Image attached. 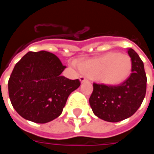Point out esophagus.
<instances>
[{"instance_id": "34e87169", "label": "esophagus", "mask_w": 154, "mask_h": 154, "mask_svg": "<svg viewBox=\"0 0 154 154\" xmlns=\"http://www.w3.org/2000/svg\"><path fill=\"white\" fill-rule=\"evenodd\" d=\"M79 80H80V82L82 83V82H87V77H83V76H81L80 78H79Z\"/></svg>"}]
</instances>
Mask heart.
<instances>
[{"label": "heart", "mask_w": 154, "mask_h": 154, "mask_svg": "<svg viewBox=\"0 0 154 154\" xmlns=\"http://www.w3.org/2000/svg\"><path fill=\"white\" fill-rule=\"evenodd\" d=\"M82 72L107 85H118L129 77L132 61L128 54L110 52L78 64Z\"/></svg>", "instance_id": "heart-1"}]
</instances>
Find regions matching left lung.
Here are the masks:
<instances>
[{
	"label": "left lung",
	"mask_w": 154,
	"mask_h": 154,
	"mask_svg": "<svg viewBox=\"0 0 154 154\" xmlns=\"http://www.w3.org/2000/svg\"><path fill=\"white\" fill-rule=\"evenodd\" d=\"M132 73L119 86L93 84L89 103L95 116L108 122H119L132 116L141 106L146 94L147 77L143 63L132 48Z\"/></svg>",
	"instance_id": "obj_1"
}]
</instances>
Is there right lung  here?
<instances>
[{"instance_id":"1","label":"right lung","mask_w":154,"mask_h":154,"mask_svg":"<svg viewBox=\"0 0 154 154\" xmlns=\"http://www.w3.org/2000/svg\"><path fill=\"white\" fill-rule=\"evenodd\" d=\"M66 68L55 54L29 52L15 64L8 82L10 100L24 119L44 124L60 116L80 81L62 76Z\"/></svg>"}]
</instances>
